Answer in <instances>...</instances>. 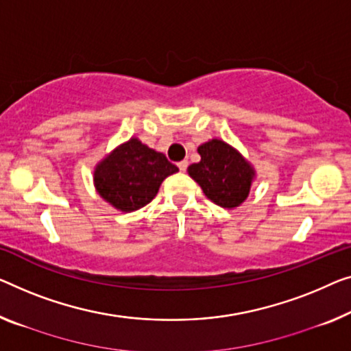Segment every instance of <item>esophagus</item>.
I'll use <instances>...</instances> for the list:
<instances>
[{"mask_svg": "<svg viewBox=\"0 0 351 351\" xmlns=\"http://www.w3.org/2000/svg\"><path fill=\"white\" fill-rule=\"evenodd\" d=\"M187 160H181V162H178V169H180L181 171H186L187 170Z\"/></svg>", "mask_w": 351, "mask_h": 351, "instance_id": "34e87169", "label": "esophagus"}]
</instances>
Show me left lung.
I'll list each match as a JSON object with an SVG mask.
<instances>
[{
    "instance_id": "1",
    "label": "left lung",
    "mask_w": 351,
    "mask_h": 351,
    "mask_svg": "<svg viewBox=\"0 0 351 351\" xmlns=\"http://www.w3.org/2000/svg\"><path fill=\"white\" fill-rule=\"evenodd\" d=\"M202 160L189 165V176L195 180L209 200L222 208L239 206L247 198L254 170L241 154L222 140L198 146Z\"/></svg>"
}]
</instances>
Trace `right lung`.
I'll return each instance as SVG.
<instances>
[{
	"instance_id": "obj_1",
	"label": "right lung",
	"mask_w": 351,
	"mask_h": 351,
	"mask_svg": "<svg viewBox=\"0 0 351 351\" xmlns=\"http://www.w3.org/2000/svg\"><path fill=\"white\" fill-rule=\"evenodd\" d=\"M178 171L162 153L137 138L118 146L94 170L96 189L121 211H135L153 200L162 181Z\"/></svg>"
}]
</instances>
